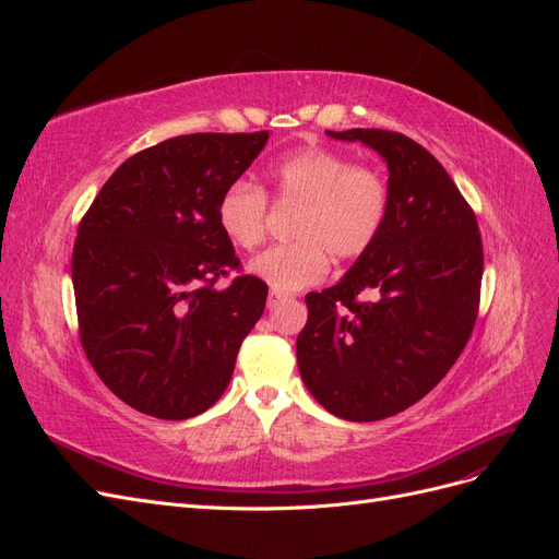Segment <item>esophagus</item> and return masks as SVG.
Instances as JSON below:
<instances>
[{
    "mask_svg": "<svg viewBox=\"0 0 559 559\" xmlns=\"http://www.w3.org/2000/svg\"><path fill=\"white\" fill-rule=\"evenodd\" d=\"M282 300H284V296H282L280 292H275V289H273V292H270V296H267V308H270V310H275Z\"/></svg>",
    "mask_w": 559,
    "mask_h": 559,
    "instance_id": "1",
    "label": "esophagus"
}]
</instances>
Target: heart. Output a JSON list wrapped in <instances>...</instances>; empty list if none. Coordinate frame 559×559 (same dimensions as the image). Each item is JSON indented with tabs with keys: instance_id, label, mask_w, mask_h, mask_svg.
I'll return each instance as SVG.
<instances>
[{
	"instance_id": "heart-1",
	"label": "heart",
	"mask_w": 559,
	"mask_h": 559,
	"mask_svg": "<svg viewBox=\"0 0 559 559\" xmlns=\"http://www.w3.org/2000/svg\"><path fill=\"white\" fill-rule=\"evenodd\" d=\"M280 205H294L289 238L249 263V273L289 294L319 282L333 261L359 259L376 245L389 216V183L378 167L352 163L341 151L302 146L267 170ZM216 224L240 249L265 240L267 198L261 186L233 181L216 202Z\"/></svg>"
}]
</instances>
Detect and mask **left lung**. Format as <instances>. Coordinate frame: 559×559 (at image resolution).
Masks as SVG:
<instances>
[{"mask_svg":"<svg viewBox=\"0 0 559 559\" xmlns=\"http://www.w3.org/2000/svg\"><path fill=\"white\" fill-rule=\"evenodd\" d=\"M389 170V216L345 277L308 294L296 357L308 392L343 419L411 408L445 378L478 317L483 242L476 214L445 167L401 132L354 128ZM370 293V301L358 296Z\"/></svg>","mask_w":559,"mask_h":559,"instance_id":"obj_1","label":"left lung"}]
</instances>
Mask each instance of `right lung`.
Wrapping results in <instances>:
<instances>
[{
  "label": "right lung",
  "mask_w": 559,
  "mask_h": 559,
  "mask_svg": "<svg viewBox=\"0 0 559 559\" xmlns=\"http://www.w3.org/2000/svg\"><path fill=\"white\" fill-rule=\"evenodd\" d=\"M270 134L195 132L128 158L81 218L72 282L81 345L111 392L158 419L214 405L267 286L240 267L216 202Z\"/></svg>",
  "instance_id": "1"
}]
</instances>
